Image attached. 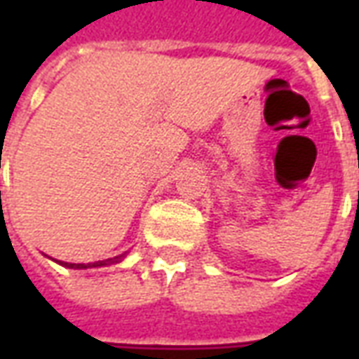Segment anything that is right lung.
Returning <instances> with one entry per match:
<instances>
[{
    "label": "right lung",
    "instance_id": "add662e5",
    "mask_svg": "<svg viewBox=\"0 0 359 359\" xmlns=\"http://www.w3.org/2000/svg\"><path fill=\"white\" fill-rule=\"evenodd\" d=\"M126 257L125 254H121V256L109 257V259H103V262H94V264H67V262H59V265H63V267H69V269H92V267H105V265H115L121 264L123 259Z\"/></svg>",
    "mask_w": 359,
    "mask_h": 359
}]
</instances>
